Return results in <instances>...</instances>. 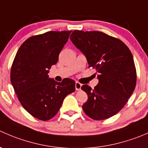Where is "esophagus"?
Wrapping results in <instances>:
<instances>
[{
  "instance_id": "34e87169",
  "label": "esophagus",
  "mask_w": 148,
  "mask_h": 148,
  "mask_svg": "<svg viewBox=\"0 0 148 148\" xmlns=\"http://www.w3.org/2000/svg\"><path fill=\"white\" fill-rule=\"evenodd\" d=\"M81 87H82V84H80L79 82H77L75 83V88H76V90L79 91L81 89Z\"/></svg>"
}]
</instances>
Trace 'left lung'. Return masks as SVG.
<instances>
[{
	"mask_svg": "<svg viewBox=\"0 0 148 148\" xmlns=\"http://www.w3.org/2000/svg\"><path fill=\"white\" fill-rule=\"evenodd\" d=\"M70 39L96 69L99 83L93 89L84 84L88 96L82 105L85 114L95 120L110 118L118 113L132 95L137 82L133 57L122 41L101 31H73Z\"/></svg>",
	"mask_w": 148,
	"mask_h": 148,
	"instance_id": "8db88e82",
	"label": "left lung"
}]
</instances>
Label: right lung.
<instances>
[{"label": "right lung", "mask_w": 148, "mask_h": 148, "mask_svg": "<svg viewBox=\"0 0 148 148\" xmlns=\"http://www.w3.org/2000/svg\"><path fill=\"white\" fill-rule=\"evenodd\" d=\"M71 32L48 31L30 37L20 46L12 64L10 82L18 99L40 120L53 118L66 97L75 91L74 80L66 78L57 82L48 75Z\"/></svg>", "instance_id": "right-lung-1"}]
</instances>
